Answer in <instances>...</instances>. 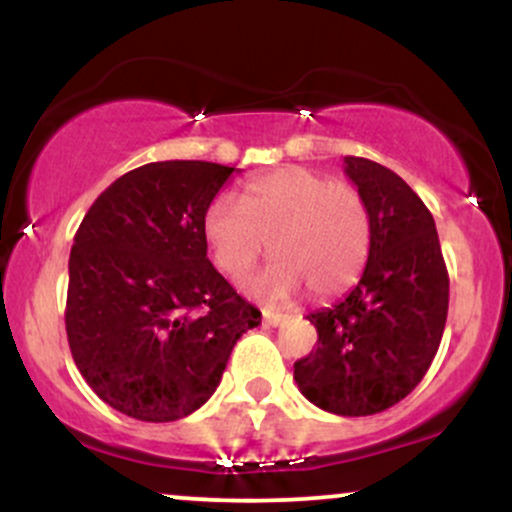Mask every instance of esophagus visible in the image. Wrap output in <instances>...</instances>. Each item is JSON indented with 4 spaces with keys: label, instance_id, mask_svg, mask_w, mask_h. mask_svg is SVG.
<instances>
[{
    "label": "esophagus",
    "instance_id": "obj_1",
    "mask_svg": "<svg viewBox=\"0 0 512 512\" xmlns=\"http://www.w3.org/2000/svg\"><path fill=\"white\" fill-rule=\"evenodd\" d=\"M262 322L267 327H279V325H284V322H286V315L284 313H272V310H264Z\"/></svg>",
    "mask_w": 512,
    "mask_h": 512
}]
</instances>
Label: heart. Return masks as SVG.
Here are the masks:
<instances>
[{
	"label": "heart",
	"instance_id": "1",
	"mask_svg": "<svg viewBox=\"0 0 512 512\" xmlns=\"http://www.w3.org/2000/svg\"><path fill=\"white\" fill-rule=\"evenodd\" d=\"M204 236L231 279H245L269 243L274 262L250 284L264 301H289L305 286L330 298L361 276L373 223L366 197L349 182L281 168L245 182L240 199L216 197L204 214Z\"/></svg>",
	"mask_w": 512,
	"mask_h": 512
}]
</instances>
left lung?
Masks as SVG:
<instances>
[{
	"instance_id": "1",
	"label": "left lung",
	"mask_w": 512,
	"mask_h": 512,
	"mask_svg": "<svg viewBox=\"0 0 512 512\" xmlns=\"http://www.w3.org/2000/svg\"><path fill=\"white\" fill-rule=\"evenodd\" d=\"M344 173L368 202L370 255L342 301L308 315L317 349L293 363V380L315 407L368 416L424 380L443 339L450 279L436 221L407 182L358 156L344 158Z\"/></svg>"
}]
</instances>
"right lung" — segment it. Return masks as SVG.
Masks as SVG:
<instances>
[{"label": "right lung", "mask_w": 512, "mask_h": 512, "mask_svg": "<svg viewBox=\"0 0 512 512\" xmlns=\"http://www.w3.org/2000/svg\"><path fill=\"white\" fill-rule=\"evenodd\" d=\"M233 170L146 163L91 204L69 255V349L105 404L151 424L202 407L262 313L207 257L204 214Z\"/></svg>", "instance_id": "right-lung-1"}]
</instances>
